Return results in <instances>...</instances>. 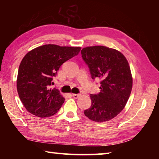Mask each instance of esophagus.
<instances>
[{
    "label": "esophagus",
    "instance_id": "obj_1",
    "mask_svg": "<svg viewBox=\"0 0 159 159\" xmlns=\"http://www.w3.org/2000/svg\"><path fill=\"white\" fill-rule=\"evenodd\" d=\"M80 96V94H76V93H74V94H72V96H73V98H75V99H77L78 98H79Z\"/></svg>",
    "mask_w": 159,
    "mask_h": 159
}]
</instances>
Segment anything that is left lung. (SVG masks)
<instances>
[{
	"label": "left lung",
	"instance_id": "left-lung-1",
	"mask_svg": "<svg viewBox=\"0 0 159 159\" xmlns=\"http://www.w3.org/2000/svg\"><path fill=\"white\" fill-rule=\"evenodd\" d=\"M92 79H100V92L91 94L92 105L84 111L85 116L97 122L109 121L126 106L132 87L129 64L123 54L103 46H89L81 50Z\"/></svg>",
	"mask_w": 159,
	"mask_h": 159
}]
</instances>
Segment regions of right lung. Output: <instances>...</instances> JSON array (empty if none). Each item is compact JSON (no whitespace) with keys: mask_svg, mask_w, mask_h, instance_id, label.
Here are the masks:
<instances>
[{"mask_svg":"<svg viewBox=\"0 0 159 159\" xmlns=\"http://www.w3.org/2000/svg\"><path fill=\"white\" fill-rule=\"evenodd\" d=\"M80 47L46 44L33 49L20 64L17 90L24 107L39 117H48L58 112L65 98L59 89H51L53 77L63 63L76 56Z\"/></svg>","mask_w":159,"mask_h":159,"instance_id":"obj_1","label":"right lung"}]
</instances>
